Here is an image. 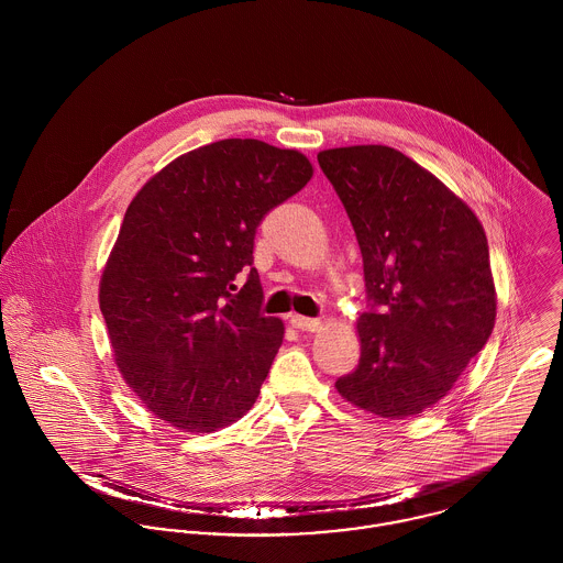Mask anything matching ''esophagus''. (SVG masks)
Returning <instances> with one entry per match:
<instances>
[{"label": "esophagus", "mask_w": 563, "mask_h": 563, "mask_svg": "<svg viewBox=\"0 0 563 563\" xmlns=\"http://www.w3.org/2000/svg\"><path fill=\"white\" fill-rule=\"evenodd\" d=\"M290 322H292V327H297V329H301V331H319L321 329V321H317V319H306V317H301V314H290Z\"/></svg>", "instance_id": "obj_1"}]
</instances>
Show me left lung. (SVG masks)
<instances>
[{"mask_svg":"<svg viewBox=\"0 0 563 563\" xmlns=\"http://www.w3.org/2000/svg\"><path fill=\"white\" fill-rule=\"evenodd\" d=\"M355 230L371 310L360 364L335 382L344 401L405 420L442 401L494 329L487 239L471 206L386 145L319 154Z\"/></svg>","mask_w":563,"mask_h":563,"instance_id":"8db88e82","label":"left lung"}]
</instances>
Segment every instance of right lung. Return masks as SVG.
Returning <instances> with one entry per match:
<instances>
[{"label":"right lung","instance_id":"1","mask_svg":"<svg viewBox=\"0 0 563 563\" xmlns=\"http://www.w3.org/2000/svg\"><path fill=\"white\" fill-rule=\"evenodd\" d=\"M312 175L297 150L225 139L168 162L128 206L99 308L123 382L170 427L212 433L257 399L284 322L260 314L253 239Z\"/></svg>","mask_w":563,"mask_h":563}]
</instances>
